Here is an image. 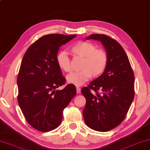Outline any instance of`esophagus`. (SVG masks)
Segmentation results:
<instances>
[{
    "instance_id": "1",
    "label": "esophagus",
    "mask_w": 150,
    "mask_h": 150,
    "mask_svg": "<svg viewBox=\"0 0 150 150\" xmlns=\"http://www.w3.org/2000/svg\"><path fill=\"white\" fill-rule=\"evenodd\" d=\"M76 90H77V93H80V92H81V88H79V86H77L76 87Z\"/></svg>"
}]
</instances>
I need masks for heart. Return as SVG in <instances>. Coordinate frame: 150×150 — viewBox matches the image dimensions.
Returning <instances> with one entry per match:
<instances>
[{
  "label": "heart",
  "instance_id": "b5f03b06",
  "mask_svg": "<svg viewBox=\"0 0 150 150\" xmlns=\"http://www.w3.org/2000/svg\"><path fill=\"white\" fill-rule=\"evenodd\" d=\"M72 55L75 57L82 58L79 69L67 77L69 83L81 86L93 77L101 76L106 69L109 62L108 53L104 49H97L96 45L88 41H79L71 49ZM57 64L62 71L69 73L71 71V58L67 52L61 51L56 55Z\"/></svg>",
  "mask_w": 150,
  "mask_h": 150
}]
</instances>
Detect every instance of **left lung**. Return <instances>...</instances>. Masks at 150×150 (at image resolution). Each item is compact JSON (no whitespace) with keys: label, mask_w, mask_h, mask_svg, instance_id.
Returning a JSON list of instances; mask_svg holds the SVG:
<instances>
[{"label":"left lung","mask_w":150,"mask_h":150,"mask_svg":"<svg viewBox=\"0 0 150 150\" xmlns=\"http://www.w3.org/2000/svg\"><path fill=\"white\" fill-rule=\"evenodd\" d=\"M87 39L101 41L109 62L104 73L81 89L86 100L83 119L94 130L107 132L126 117L134 97V75L126 53L117 40L105 34H91Z\"/></svg>","instance_id":"left-lung-1"}]
</instances>
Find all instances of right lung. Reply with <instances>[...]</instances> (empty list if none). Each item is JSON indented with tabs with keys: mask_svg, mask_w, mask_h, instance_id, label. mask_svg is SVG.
Returning a JSON list of instances; mask_svg holds the SVG:
<instances>
[{
	"mask_svg": "<svg viewBox=\"0 0 150 150\" xmlns=\"http://www.w3.org/2000/svg\"><path fill=\"white\" fill-rule=\"evenodd\" d=\"M76 35H43L24 55L17 78L18 102L28 123L37 130L44 132L57 128L64 110L76 95L72 83L55 91L66 83L55 59L59 48Z\"/></svg>",
	"mask_w": 150,
	"mask_h": 150,
	"instance_id": "add662e5",
	"label": "right lung"
}]
</instances>
